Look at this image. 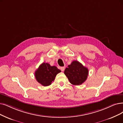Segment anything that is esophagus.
Returning <instances> with one entry per match:
<instances>
[{"instance_id":"esophagus-1","label":"esophagus","mask_w":123,"mask_h":123,"mask_svg":"<svg viewBox=\"0 0 123 123\" xmlns=\"http://www.w3.org/2000/svg\"><path fill=\"white\" fill-rule=\"evenodd\" d=\"M60 68H61V70L62 71H64L65 68L64 67H61Z\"/></svg>"}]
</instances>
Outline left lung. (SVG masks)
<instances>
[{
    "label": "left lung",
    "mask_w": 123,
    "mask_h": 123,
    "mask_svg": "<svg viewBox=\"0 0 123 123\" xmlns=\"http://www.w3.org/2000/svg\"><path fill=\"white\" fill-rule=\"evenodd\" d=\"M64 73L72 84L79 85L86 80L88 70L80 62L74 61L66 68Z\"/></svg>",
    "instance_id": "left-lung-1"
}]
</instances>
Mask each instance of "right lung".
Masks as SVG:
<instances>
[{
  "label": "right lung",
  "instance_id": "add662e5",
  "mask_svg": "<svg viewBox=\"0 0 123 123\" xmlns=\"http://www.w3.org/2000/svg\"><path fill=\"white\" fill-rule=\"evenodd\" d=\"M61 71L55 66H51L48 63L43 62L35 72L36 79L44 86L51 84L57 74Z\"/></svg>",
  "mask_w": 123,
  "mask_h": 123
}]
</instances>
